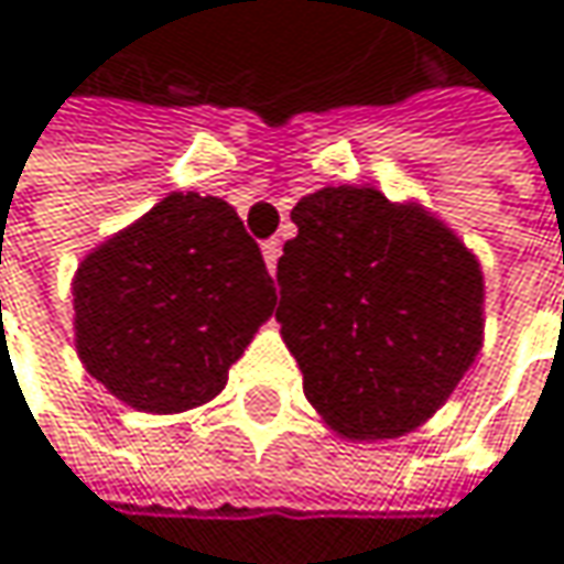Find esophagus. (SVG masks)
I'll return each instance as SVG.
<instances>
[{"mask_svg":"<svg viewBox=\"0 0 564 564\" xmlns=\"http://www.w3.org/2000/svg\"><path fill=\"white\" fill-rule=\"evenodd\" d=\"M261 254H264V264H268V271L274 274L278 271V261H281L283 248L278 238H271V241H264V248H261Z\"/></svg>","mask_w":564,"mask_h":564,"instance_id":"1","label":"esophagus"}]
</instances>
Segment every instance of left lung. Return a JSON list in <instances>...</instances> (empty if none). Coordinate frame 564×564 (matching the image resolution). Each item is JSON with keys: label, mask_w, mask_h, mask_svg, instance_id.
<instances>
[{"label": "left lung", "mask_w": 564, "mask_h": 564, "mask_svg": "<svg viewBox=\"0 0 564 564\" xmlns=\"http://www.w3.org/2000/svg\"><path fill=\"white\" fill-rule=\"evenodd\" d=\"M278 323L303 394L346 441L421 427L484 349V271L434 212L326 185L293 212Z\"/></svg>", "instance_id": "1"}]
</instances>
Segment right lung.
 <instances>
[{"label":"right lung","mask_w":564,"mask_h":564,"mask_svg":"<svg viewBox=\"0 0 564 564\" xmlns=\"http://www.w3.org/2000/svg\"><path fill=\"white\" fill-rule=\"evenodd\" d=\"M70 293L77 359L150 414L212 401L278 303L238 212L198 192H170L97 245Z\"/></svg>","instance_id":"obj_1"}]
</instances>
